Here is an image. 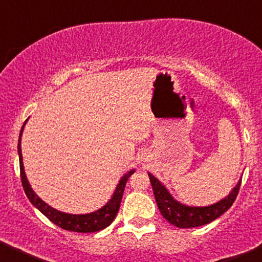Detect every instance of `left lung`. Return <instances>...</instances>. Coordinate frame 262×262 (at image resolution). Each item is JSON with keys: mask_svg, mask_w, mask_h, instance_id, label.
<instances>
[{"mask_svg": "<svg viewBox=\"0 0 262 262\" xmlns=\"http://www.w3.org/2000/svg\"><path fill=\"white\" fill-rule=\"evenodd\" d=\"M148 176H149L156 202L161 215L170 224L179 228L199 227V226L206 225L209 222L214 221L215 219L220 217L234 203L242 183V181L239 180L237 186L225 199H221L220 202L215 203L212 205L199 208V206H187L181 204V203L172 198L169 190L164 187V185H161L159 180L156 179L151 173H148Z\"/></svg>", "mask_w": 262, "mask_h": 262, "instance_id": "8db88e82", "label": "left lung"}]
</instances>
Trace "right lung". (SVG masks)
Instances as JSON below:
<instances>
[{
    "label": "right lung",
    "mask_w": 262,
    "mask_h": 262,
    "mask_svg": "<svg viewBox=\"0 0 262 262\" xmlns=\"http://www.w3.org/2000/svg\"><path fill=\"white\" fill-rule=\"evenodd\" d=\"M27 121L28 119L25 120L24 124H23L20 134H19L18 154H19V165H20L21 185H23V188H24L25 194H27L29 200L31 202V204L34 205L35 208L40 210L48 220L52 221L54 225H57L58 227L63 228V230L80 232V233H91V232H98L101 230H104L105 227H108V226L113 222V220L115 219L116 214H118L119 208H120L122 194H124L126 182H127V180L130 179L132 173L135 172V170L128 171L127 173H125V175L121 177V180L119 181V185L116 187L112 199L109 200L103 208L97 210V211L91 212V214H86V215H73V214H66V212L58 211V210L53 209L52 206L47 205L43 200L38 198L36 193L32 190L30 185H29L27 175H25L24 165H23L20 143H21L23 130H24V126L27 124Z\"/></svg>",
    "instance_id": "obj_1"
}]
</instances>
